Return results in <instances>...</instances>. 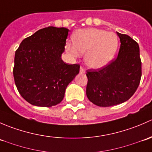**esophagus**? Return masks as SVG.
Returning a JSON list of instances; mask_svg holds the SVG:
<instances>
[{
	"label": "esophagus",
	"instance_id": "1",
	"mask_svg": "<svg viewBox=\"0 0 152 152\" xmlns=\"http://www.w3.org/2000/svg\"><path fill=\"white\" fill-rule=\"evenodd\" d=\"M85 72V69L83 67H80V73H83Z\"/></svg>",
	"mask_w": 152,
	"mask_h": 152
}]
</instances>
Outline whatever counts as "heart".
<instances>
[{
	"mask_svg": "<svg viewBox=\"0 0 152 152\" xmlns=\"http://www.w3.org/2000/svg\"><path fill=\"white\" fill-rule=\"evenodd\" d=\"M73 47L67 44L65 48L72 56L78 52L85 53V61L89 67L98 69L106 66L113 59L118 46V38L113 32L97 28L76 31L73 37Z\"/></svg>",
	"mask_w": 152,
	"mask_h": 152,
	"instance_id": "b5f03b06",
	"label": "heart"
}]
</instances>
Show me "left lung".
Segmentation results:
<instances>
[{
	"label": "left lung",
	"mask_w": 152,
	"mask_h": 152,
	"mask_svg": "<svg viewBox=\"0 0 152 152\" xmlns=\"http://www.w3.org/2000/svg\"><path fill=\"white\" fill-rule=\"evenodd\" d=\"M121 46L118 56L102 68L87 70L86 94L99 107H111L126 102L133 96L141 79L140 48L136 41L117 32Z\"/></svg>",
	"instance_id": "8db88e82"
}]
</instances>
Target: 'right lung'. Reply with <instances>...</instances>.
Segmentation results:
<instances>
[{
	"mask_svg": "<svg viewBox=\"0 0 152 152\" xmlns=\"http://www.w3.org/2000/svg\"><path fill=\"white\" fill-rule=\"evenodd\" d=\"M69 30L49 26L26 38L17 49L13 75L15 85L31 104L49 107L60 103L70 82L79 73V64L61 58Z\"/></svg>",
	"mask_w": 152,
	"mask_h": 152,
	"instance_id": "right-lung-1",
	"label": "right lung"
}]
</instances>
